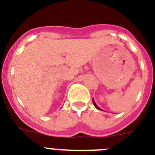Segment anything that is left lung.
Returning a JSON list of instances; mask_svg holds the SVG:
<instances>
[{
	"mask_svg": "<svg viewBox=\"0 0 155 155\" xmlns=\"http://www.w3.org/2000/svg\"><path fill=\"white\" fill-rule=\"evenodd\" d=\"M92 102H93V104H94V106H95V108H96V109H99V110H101V109H100V108L98 107V105H97L96 104H95V102H94V100H92Z\"/></svg>",
	"mask_w": 155,
	"mask_h": 155,
	"instance_id": "left-lung-1",
	"label": "left lung"
}]
</instances>
